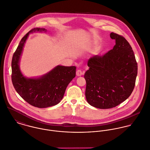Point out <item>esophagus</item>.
Wrapping results in <instances>:
<instances>
[{
  "instance_id": "esophagus-1",
  "label": "esophagus",
  "mask_w": 150,
  "mask_h": 150,
  "mask_svg": "<svg viewBox=\"0 0 150 150\" xmlns=\"http://www.w3.org/2000/svg\"><path fill=\"white\" fill-rule=\"evenodd\" d=\"M83 74H84V72H82L81 69H78V70L76 71V75H77V76H80L83 75Z\"/></svg>"
}]
</instances>
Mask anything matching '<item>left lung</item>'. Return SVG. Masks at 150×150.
<instances>
[{"instance_id":"left-lung-1","label":"left lung","mask_w":150,"mask_h":150,"mask_svg":"<svg viewBox=\"0 0 150 150\" xmlns=\"http://www.w3.org/2000/svg\"><path fill=\"white\" fill-rule=\"evenodd\" d=\"M110 37L115 40L113 49L90 58L84 75L87 101L100 109L115 107L126 100L134 88L137 75V63L129 43L114 32Z\"/></svg>"}]
</instances>
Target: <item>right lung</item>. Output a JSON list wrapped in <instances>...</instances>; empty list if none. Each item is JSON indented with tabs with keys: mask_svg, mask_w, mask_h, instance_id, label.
<instances>
[{
	"mask_svg": "<svg viewBox=\"0 0 150 150\" xmlns=\"http://www.w3.org/2000/svg\"><path fill=\"white\" fill-rule=\"evenodd\" d=\"M45 31V28H35L21 40L11 61V81L18 94L31 105L46 108L55 105L62 100L66 88L76 76V67L58 65L50 72L39 78H27L21 72L19 60L29 33Z\"/></svg>",
	"mask_w": 150,
	"mask_h": 150,
	"instance_id": "add662e5",
	"label": "right lung"
}]
</instances>
